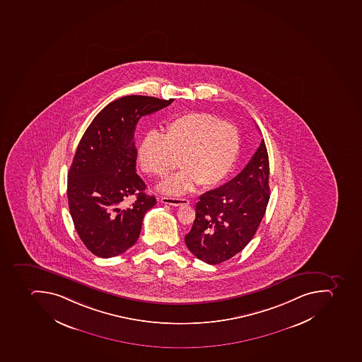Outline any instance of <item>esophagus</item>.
Listing matches in <instances>:
<instances>
[{
  "mask_svg": "<svg viewBox=\"0 0 362 362\" xmlns=\"http://www.w3.org/2000/svg\"><path fill=\"white\" fill-rule=\"evenodd\" d=\"M161 202L163 204H169V206H188L189 201L186 199H177V197H161Z\"/></svg>",
  "mask_w": 362,
  "mask_h": 362,
  "instance_id": "34e87169",
  "label": "esophagus"
}]
</instances>
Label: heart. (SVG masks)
I'll list each match as a JSON object with an SVG mask.
<instances>
[{"instance_id":"b5f03b06","label":"heart","mask_w":362,"mask_h":362,"mask_svg":"<svg viewBox=\"0 0 362 362\" xmlns=\"http://www.w3.org/2000/svg\"><path fill=\"white\" fill-rule=\"evenodd\" d=\"M240 137L234 124L206 112H191L165 124L161 136L150 133L139 143L137 156L145 174L162 177L182 170L162 182L161 191L180 195L194 182L212 187L228 175L240 153Z\"/></svg>"}]
</instances>
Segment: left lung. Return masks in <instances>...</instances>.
I'll use <instances>...</instances> for the list:
<instances>
[{"mask_svg":"<svg viewBox=\"0 0 362 362\" xmlns=\"http://www.w3.org/2000/svg\"><path fill=\"white\" fill-rule=\"evenodd\" d=\"M269 197V158L262 139L238 176L201 195L185 236L188 250L209 264L229 260L255 236Z\"/></svg>","mask_w":362,"mask_h":362,"instance_id":"8db88e82","label":"left lung"}]
</instances>
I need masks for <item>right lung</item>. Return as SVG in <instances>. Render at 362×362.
<instances>
[{
	"label": "right lung",
	"mask_w": 362,
	"mask_h": 362,
	"mask_svg": "<svg viewBox=\"0 0 362 362\" xmlns=\"http://www.w3.org/2000/svg\"><path fill=\"white\" fill-rule=\"evenodd\" d=\"M174 98H117L93 119L68 174V203L76 230L93 255L112 257L136 243L143 218L156 204L136 174L134 141L139 119L168 107ZM137 197L126 209L123 201Z\"/></svg>",
	"instance_id": "1"
}]
</instances>
